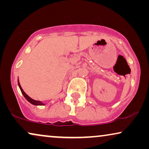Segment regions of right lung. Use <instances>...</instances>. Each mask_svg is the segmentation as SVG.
I'll return each instance as SVG.
<instances>
[{"label":"right lung","mask_w":149,"mask_h":149,"mask_svg":"<svg viewBox=\"0 0 149 149\" xmlns=\"http://www.w3.org/2000/svg\"><path fill=\"white\" fill-rule=\"evenodd\" d=\"M18 85H19V87L20 90H21L22 93V94H23V95L24 96V97H25V98H26V100H28V102H29L30 103H31L32 104H33V105H36V106H42V105H45V104H43L42 102H40V101L34 100L32 99L31 97L28 96V95L27 94H26V93L25 92H24V90H23V89H22V88L21 85H20V84H19V79H18Z\"/></svg>","instance_id":"obj_1"}]
</instances>
